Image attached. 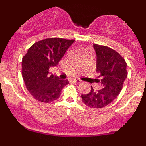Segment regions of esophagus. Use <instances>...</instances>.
I'll list each match as a JSON object with an SVG mask.
<instances>
[{
	"label": "esophagus",
	"mask_w": 146,
	"mask_h": 146,
	"mask_svg": "<svg viewBox=\"0 0 146 146\" xmlns=\"http://www.w3.org/2000/svg\"><path fill=\"white\" fill-rule=\"evenodd\" d=\"M72 81L74 82H76V83H77V84H80V83H81V80H77V79H73L72 80Z\"/></svg>",
	"instance_id": "obj_1"
}]
</instances>
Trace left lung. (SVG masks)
Wrapping results in <instances>:
<instances>
[{
	"mask_svg": "<svg viewBox=\"0 0 146 146\" xmlns=\"http://www.w3.org/2000/svg\"><path fill=\"white\" fill-rule=\"evenodd\" d=\"M96 55V72L101 80L102 89L94 91L91 86L88 94H82V102L91 108H101L107 106L114 100L123 88L127 77L126 64L119 53L106 46L94 44Z\"/></svg>",
	"mask_w": 146,
	"mask_h": 146,
	"instance_id": "1",
	"label": "left lung"
}]
</instances>
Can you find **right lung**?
<instances>
[{
  "mask_svg": "<svg viewBox=\"0 0 146 146\" xmlns=\"http://www.w3.org/2000/svg\"><path fill=\"white\" fill-rule=\"evenodd\" d=\"M74 40L50 38L33 44L22 60V75L26 88L39 102L49 103L60 96L62 88L69 84L50 74V67L56 66Z\"/></svg>",
  "mask_w": 146,
  "mask_h": 146,
  "instance_id": "1",
  "label": "right lung"
}]
</instances>
